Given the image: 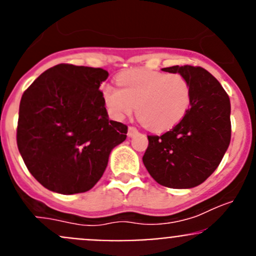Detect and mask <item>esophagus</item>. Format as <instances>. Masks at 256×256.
I'll list each match as a JSON object with an SVG mask.
<instances>
[{
	"mask_svg": "<svg viewBox=\"0 0 256 256\" xmlns=\"http://www.w3.org/2000/svg\"><path fill=\"white\" fill-rule=\"evenodd\" d=\"M136 134H138V130L136 128H134V126H130L128 130V138H132V136H135Z\"/></svg>",
	"mask_w": 256,
	"mask_h": 256,
	"instance_id": "34e87169",
	"label": "esophagus"
}]
</instances>
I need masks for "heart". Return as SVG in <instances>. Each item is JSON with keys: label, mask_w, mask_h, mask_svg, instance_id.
I'll return each instance as SVG.
<instances>
[{"label": "heart", "mask_w": 256, "mask_h": 256, "mask_svg": "<svg viewBox=\"0 0 256 256\" xmlns=\"http://www.w3.org/2000/svg\"><path fill=\"white\" fill-rule=\"evenodd\" d=\"M118 89L102 86L109 112L122 118L135 110L141 121L156 132L170 130L182 121L190 108L188 80L178 73L131 70L118 76Z\"/></svg>", "instance_id": "heart-1"}]
</instances>
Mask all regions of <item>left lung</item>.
Listing matches in <instances>:
<instances>
[{
	"label": "left lung",
	"mask_w": 256,
	"mask_h": 256,
	"mask_svg": "<svg viewBox=\"0 0 256 256\" xmlns=\"http://www.w3.org/2000/svg\"><path fill=\"white\" fill-rule=\"evenodd\" d=\"M190 82V108L164 135H150L142 161L151 177L168 188H193L216 171L230 144V100L220 82L200 66H174Z\"/></svg>",
	"instance_id": "1"
}]
</instances>
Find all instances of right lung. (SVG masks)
I'll return each instance as SVG.
<instances>
[{
    "mask_svg": "<svg viewBox=\"0 0 256 256\" xmlns=\"http://www.w3.org/2000/svg\"><path fill=\"white\" fill-rule=\"evenodd\" d=\"M102 68L58 64L40 74L20 102L17 146L33 177L49 190H92L128 126L109 118L99 88Z\"/></svg>",
    "mask_w": 256,
    "mask_h": 256,
    "instance_id": "1",
    "label": "right lung"
}]
</instances>
